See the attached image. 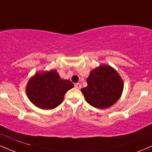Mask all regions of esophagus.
<instances>
[{
	"label": "esophagus",
	"mask_w": 152,
	"mask_h": 152,
	"mask_svg": "<svg viewBox=\"0 0 152 152\" xmlns=\"http://www.w3.org/2000/svg\"><path fill=\"white\" fill-rule=\"evenodd\" d=\"M74 86H75V88H77V89H80V88H81V83H75V84H74Z\"/></svg>",
	"instance_id": "34e87169"
}]
</instances>
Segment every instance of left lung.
Masks as SVG:
<instances>
[{"mask_svg": "<svg viewBox=\"0 0 152 152\" xmlns=\"http://www.w3.org/2000/svg\"><path fill=\"white\" fill-rule=\"evenodd\" d=\"M88 86L81 88L87 103L98 109H107L121 97L124 82L114 68L103 64L91 71Z\"/></svg>", "mask_w": 152, "mask_h": 152, "instance_id": "8db88e82", "label": "left lung"}]
</instances>
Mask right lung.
I'll use <instances>...</instances> for the list:
<instances>
[{
	"instance_id": "right-lung-1",
	"label": "right lung",
	"mask_w": 152,
	"mask_h": 152,
	"mask_svg": "<svg viewBox=\"0 0 152 152\" xmlns=\"http://www.w3.org/2000/svg\"><path fill=\"white\" fill-rule=\"evenodd\" d=\"M74 87L69 80H63L56 70L38 72L28 81L26 94L35 106L53 109L60 105L66 92Z\"/></svg>"
}]
</instances>
